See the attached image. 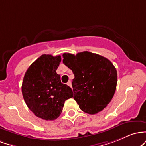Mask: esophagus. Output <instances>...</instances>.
<instances>
[{"label": "esophagus", "mask_w": 146, "mask_h": 146, "mask_svg": "<svg viewBox=\"0 0 146 146\" xmlns=\"http://www.w3.org/2000/svg\"><path fill=\"white\" fill-rule=\"evenodd\" d=\"M67 84H68V86L72 87V83H71V81H69L68 82V83H67Z\"/></svg>", "instance_id": "obj_1"}]
</instances>
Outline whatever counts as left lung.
<instances>
[{
  "instance_id": "1",
  "label": "left lung",
  "mask_w": 146,
  "mask_h": 146,
  "mask_svg": "<svg viewBox=\"0 0 146 146\" xmlns=\"http://www.w3.org/2000/svg\"><path fill=\"white\" fill-rule=\"evenodd\" d=\"M63 63L72 70L74 99L80 109L90 114L101 112L112 100L117 72L110 60L102 56L83 52L63 54Z\"/></svg>"
}]
</instances>
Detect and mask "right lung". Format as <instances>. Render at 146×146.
I'll list each match as a JSON object with an SVG mask.
<instances>
[{
    "label": "right lung",
    "mask_w": 146,
    "mask_h": 146,
    "mask_svg": "<svg viewBox=\"0 0 146 146\" xmlns=\"http://www.w3.org/2000/svg\"><path fill=\"white\" fill-rule=\"evenodd\" d=\"M60 56H40L26 71L22 94L27 107L37 117L55 120L62 112L65 101L73 97L71 88L60 81L56 70Z\"/></svg>",
    "instance_id": "add662e5"
}]
</instances>
